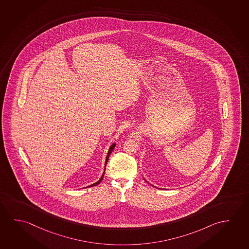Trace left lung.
Returning a JSON list of instances; mask_svg holds the SVG:
<instances>
[{"instance_id": "obj_1", "label": "left lung", "mask_w": 249, "mask_h": 249, "mask_svg": "<svg viewBox=\"0 0 249 249\" xmlns=\"http://www.w3.org/2000/svg\"><path fill=\"white\" fill-rule=\"evenodd\" d=\"M144 181H146V180H145V179H144ZM146 182H147V181H146ZM156 188H157V187H156Z\"/></svg>"}]
</instances>
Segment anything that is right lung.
<instances>
[{
    "label": "right lung",
    "instance_id": "obj_1",
    "mask_svg": "<svg viewBox=\"0 0 249 249\" xmlns=\"http://www.w3.org/2000/svg\"><path fill=\"white\" fill-rule=\"evenodd\" d=\"M115 146H116V143L113 142L112 144H111L110 148H109V150H108V153H107V158H106V163H105V170H104V172H103L102 176H101V178H99V181L98 182H95V183H92L91 185L87 186V188H90V187H93V186H97L98 184H99L101 181H102L103 178H104V175H105V171H106V165L107 164V162H108V159H109V157H110V154H111V152H112V150L114 149Z\"/></svg>",
    "mask_w": 249,
    "mask_h": 249
}]
</instances>
